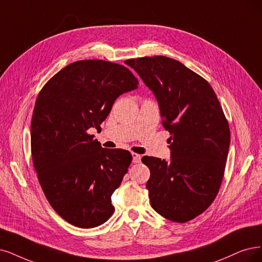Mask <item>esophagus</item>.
<instances>
[{
    "label": "esophagus",
    "instance_id": "1",
    "mask_svg": "<svg viewBox=\"0 0 262 262\" xmlns=\"http://www.w3.org/2000/svg\"><path fill=\"white\" fill-rule=\"evenodd\" d=\"M132 157H133V162L134 163H140L141 162V156H139L138 153H132Z\"/></svg>",
    "mask_w": 262,
    "mask_h": 262
}]
</instances>
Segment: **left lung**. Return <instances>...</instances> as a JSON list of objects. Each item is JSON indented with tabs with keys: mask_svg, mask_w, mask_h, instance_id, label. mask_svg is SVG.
Wrapping results in <instances>:
<instances>
[{
	"mask_svg": "<svg viewBox=\"0 0 262 262\" xmlns=\"http://www.w3.org/2000/svg\"><path fill=\"white\" fill-rule=\"evenodd\" d=\"M159 102L170 133V160L143 157L150 169V203L158 214L187 222L218 194L230 146V128L217 96L202 76L165 56L128 59Z\"/></svg>",
	"mask_w": 262,
	"mask_h": 262,
	"instance_id": "obj_1",
	"label": "left lung"
}]
</instances>
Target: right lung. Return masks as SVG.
<instances>
[{"mask_svg":"<svg viewBox=\"0 0 262 262\" xmlns=\"http://www.w3.org/2000/svg\"><path fill=\"white\" fill-rule=\"evenodd\" d=\"M138 84L122 64L89 59L64 67L37 96L31 122L34 169L51 206L75 227H98L114 212L111 195L132 154L103 149L87 130H101L115 99Z\"/></svg>","mask_w":262,"mask_h":262,"instance_id":"add662e5","label":"right lung"}]
</instances>
